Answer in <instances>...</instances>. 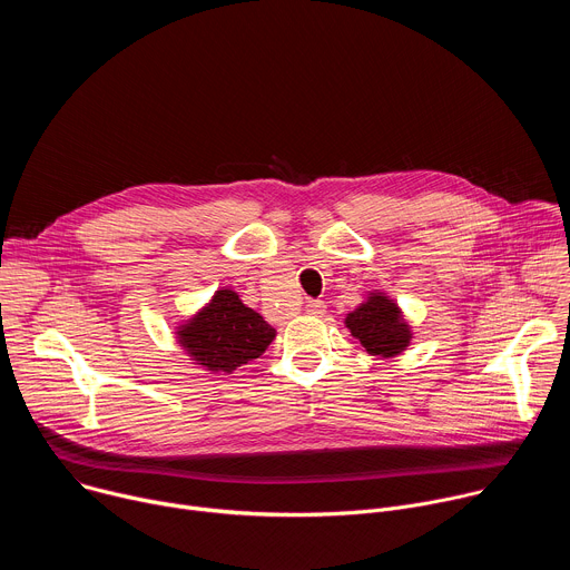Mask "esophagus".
Listing matches in <instances>:
<instances>
[{
  "label": "esophagus",
  "instance_id": "34e87169",
  "mask_svg": "<svg viewBox=\"0 0 570 570\" xmlns=\"http://www.w3.org/2000/svg\"><path fill=\"white\" fill-rule=\"evenodd\" d=\"M324 308H327V304H324L322 299H311V302L306 304V313H308V315H322Z\"/></svg>",
  "mask_w": 570,
  "mask_h": 570
}]
</instances>
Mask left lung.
I'll return each instance as SVG.
<instances>
[{
  "mask_svg": "<svg viewBox=\"0 0 570 570\" xmlns=\"http://www.w3.org/2000/svg\"><path fill=\"white\" fill-rule=\"evenodd\" d=\"M347 330L361 341L372 356H396L409 347L413 334L403 322L399 306L381 293H370V297L345 317Z\"/></svg>",
  "mask_w": 570,
  "mask_h": 570,
  "instance_id": "left-lung-1",
  "label": "left lung"
}]
</instances>
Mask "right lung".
Listing matches in <instances>:
<instances>
[{"label": "right lung", "mask_w": 570, "mask_h": 570, "mask_svg": "<svg viewBox=\"0 0 570 570\" xmlns=\"http://www.w3.org/2000/svg\"><path fill=\"white\" fill-rule=\"evenodd\" d=\"M275 336L271 324L229 288L216 291L212 302L178 332L180 345L198 365L225 374L259 358Z\"/></svg>", "instance_id": "add662e5"}]
</instances>
